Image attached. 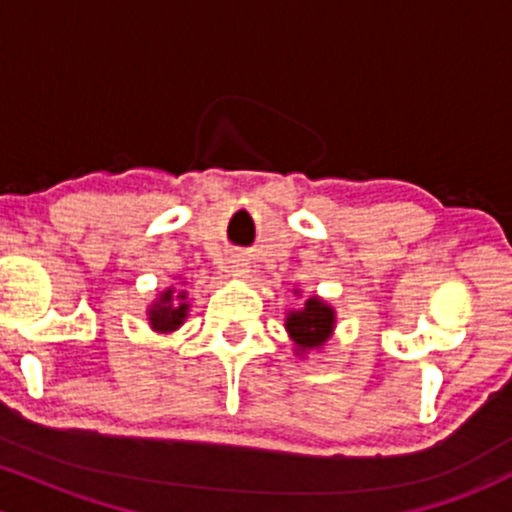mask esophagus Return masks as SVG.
Returning <instances> with one entry per match:
<instances>
[{
	"instance_id": "1",
	"label": "esophagus",
	"mask_w": 512,
	"mask_h": 512,
	"mask_svg": "<svg viewBox=\"0 0 512 512\" xmlns=\"http://www.w3.org/2000/svg\"><path fill=\"white\" fill-rule=\"evenodd\" d=\"M231 272H233V276H238V279H248V260H233L231 262Z\"/></svg>"
}]
</instances>
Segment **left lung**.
Listing matches in <instances>:
<instances>
[{"mask_svg": "<svg viewBox=\"0 0 512 512\" xmlns=\"http://www.w3.org/2000/svg\"><path fill=\"white\" fill-rule=\"evenodd\" d=\"M334 325V313L330 305H325L317 298L305 301L303 310H293L286 317V330L293 337V342L305 349H315V346L325 344V339L330 337Z\"/></svg>", "mask_w": 512, "mask_h": 512, "instance_id": "left-lung-1", "label": "left lung"}]
</instances>
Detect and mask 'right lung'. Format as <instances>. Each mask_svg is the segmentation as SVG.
Segmentation results:
<instances>
[{"mask_svg":"<svg viewBox=\"0 0 512 512\" xmlns=\"http://www.w3.org/2000/svg\"><path fill=\"white\" fill-rule=\"evenodd\" d=\"M151 327L158 332H170L175 330V327L182 325V320H185L187 315V303H185V293H178V296H173V291H166L161 296V301H158L154 308H151Z\"/></svg>","mask_w":512,"mask_h":512,"instance_id":"add662e5","label":"right lung"}]
</instances>
